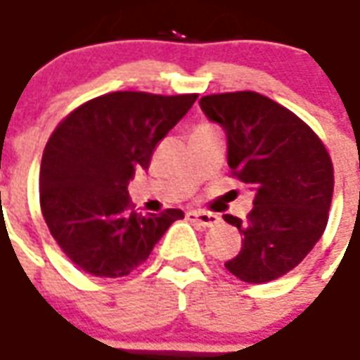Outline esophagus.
I'll return each instance as SVG.
<instances>
[{
    "label": "esophagus",
    "mask_w": 360,
    "mask_h": 360,
    "mask_svg": "<svg viewBox=\"0 0 360 360\" xmlns=\"http://www.w3.org/2000/svg\"><path fill=\"white\" fill-rule=\"evenodd\" d=\"M187 219L195 221L198 226L202 227H214L219 224L218 214H212V212H202V210H191L187 212Z\"/></svg>",
    "instance_id": "esophagus-1"
}]
</instances>
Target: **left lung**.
Instances as JSON below:
<instances>
[{
	"label": "left lung",
	"instance_id": "8db88e82",
	"mask_svg": "<svg viewBox=\"0 0 360 360\" xmlns=\"http://www.w3.org/2000/svg\"><path fill=\"white\" fill-rule=\"evenodd\" d=\"M200 110L227 136V164L255 191L247 219L226 214L243 247L226 268L247 283H266L309 255L328 224L333 165L307 123L258 92L200 98Z\"/></svg>",
	"mask_w": 360,
	"mask_h": 360
}]
</instances>
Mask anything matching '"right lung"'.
I'll return each mask as SVG.
<instances>
[{"label":"right lung","instance_id":"obj_1","mask_svg":"<svg viewBox=\"0 0 360 360\" xmlns=\"http://www.w3.org/2000/svg\"><path fill=\"white\" fill-rule=\"evenodd\" d=\"M196 94L111 92L69 113L44 148L40 206L67 258L96 278H121L150 257L177 208L139 214L127 185Z\"/></svg>","mask_w":360,"mask_h":360}]
</instances>
